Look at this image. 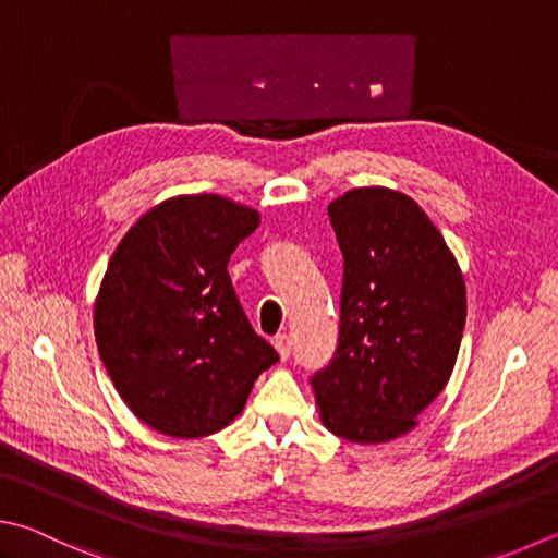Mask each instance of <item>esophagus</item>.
Wrapping results in <instances>:
<instances>
[{
  "instance_id": "esophagus-1",
  "label": "esophagus",
  "mask_w": 558,
  "mask_h": 558,
  "mask_svg": "<svg viewBox=\"0 0 558 558\" xmlns=\"http://www.w3.org/2000/svg\"><path fill=\"white\" fill-rule=\"evenodd\" d=\"M272 343H276V349H278V353H280V359H282V361H288V359H290V351H292V341H290L288 333H278L276 341H272Z\"/></svg>"
}]
</instances>
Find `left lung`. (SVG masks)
Instances as JSON below:
<instances>
[{"mask_svg": "<svg viewBox=\"0 0 558 558\" xmlns=\"http://www.w3.org/2000/svg\"><path fill=\"white\" fill-rule=\"evenodd\" d=\"M343 256L339 347L312 376L331 434L380 444L410 432L449 383L465 327L459 263L417 202L388 187L329 205Z\"/></svg>", "mask_w": 558, "mask_h": 558, "instance_id": "1", "label": "left lung"}]
</instances>
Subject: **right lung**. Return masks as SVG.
<instances>
[{
    "label": "right lung",
    "mask_w": 558,
    "mask_h": 558,
    "mask_svg": "<svg viewBox=\"0 0 558 558\" xmlns=\"http://www.w3.org/2000/svg\"><path fill=\"white\" fill-rule=\"evenodd\" d=\"M260 225L219 195L148 209L109 258L95 302L99 356L129 410L178 439L225 429L280 356L253 331L229 258Z\"/></svg>",
    "instance_id": "right-lung-1"
}]
</instances>
